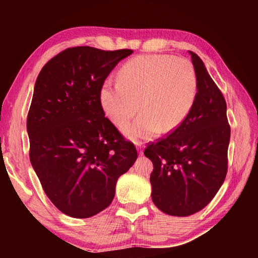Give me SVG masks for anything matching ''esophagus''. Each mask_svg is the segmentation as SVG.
Instances as JSON below:
<instances>
[{
  "instance_id": "obj_1",
  "label": "esophagus",
  "mask_w": 258,
  "mask_h": 258,
  "mask_svg": "<svg viewBox=\"0 0 258 258\" xmlns=\"http://www.w3.org/2000/svg\"><path fill=\"white\" fill-rule=\"evenodd\" d=\"M135 145H137V148L139 149L140 155H143V148H145V146H143V142L137 141V142H135Z\"/></svg>"
}]
</instances>
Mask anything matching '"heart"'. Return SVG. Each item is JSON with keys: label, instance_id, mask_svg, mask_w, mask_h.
I'll return each instance as SVG.
<instances>
[{"label": "heart", "instance_id": "1", "mask_svg": "<svg viewBox=\"0 0 258 258\" xmlns=\"http://www.w3.org/2000/svg\"><path fill=\"white\" fill-rule=\"evenodd\" d=\"M197 74L185 58L142 55L121 67L119 81L104 83L100 100L116 125H123L142 111L133 123L123 126L132 140L149 139L175 130L191 110L197 94Z\"/></svg>", "mask_w": 258, "mask_h": 258}]
</instances>
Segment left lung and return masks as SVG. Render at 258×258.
Segmentation results:
<instances>
[{"instance_id":"left-lung-1","label":"left lung","mask_w":258,"mask_h":258,"mask_svg":"<svg viewBox=\"0 0 258 258\" xmlns=\"http://www.w3.org/2000/svg\"><path fill=\"white\" fill-rule=\"evenodd\" d=\"M190 54L198 83L191 110L175 130L145 149L154 164L152 202L172 216H189L207 206L228 173L231 127L225 99L203 60Z\"/></svg>"}]
</instances>
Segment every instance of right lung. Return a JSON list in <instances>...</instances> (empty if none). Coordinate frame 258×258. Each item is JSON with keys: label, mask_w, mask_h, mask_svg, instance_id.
Returning a JSON list of instances; mask_svg holds the SVG:
<instances>
[{"label": "right lung", "mask_w": 258, "mask_h": 258, "mask_svg": "<svg viewBox=\"0 0 258 258\" xmlns=\"http://www.w3.org/2000/svg\"><path fill=\"white\" fill-rule=\"evenodd\" d=\"M128 49L68 47L37 76L27 116L29 159L43 190L66 215L86 218L111 204L116 182L138 158L107 117L100 93Z\"/></svg>", "instance_id": "1"}]
</instances>
